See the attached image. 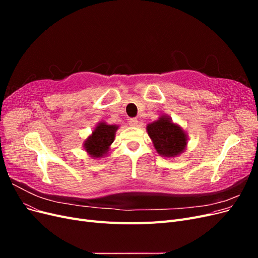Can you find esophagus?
<instances>
[{"label": "esophagus", "mask_w": 258, "mask_h": 258, "mask_svg": "<svg viewBox=\"0 0 258 258\" xmlns=\"http://www.w3.org/2000/svg\"><path fill=\"white\" fill-rule=\"evenodd\" d=\"M128 123H129V126H131V127H137L139 121H138L137 118H131V119H129Z\"/></svg>", "instance_id": "34e87169"}]
</instances>
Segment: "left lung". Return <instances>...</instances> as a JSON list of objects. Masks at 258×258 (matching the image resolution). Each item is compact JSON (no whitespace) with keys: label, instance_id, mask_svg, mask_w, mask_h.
Wrapping results in <instances>:
<instances>
[{"label":"left lung","instance_id":"left-lung-1","mask_svg":"<svg viewBox=\"0 0 258 258\" xmlns=\"http://www.w3.org/2000/svg\"><path fill=\"white\" fill-rule=\"evenodd\" d=\"M146 131L156 152L162 157H177L186 150L187 132L167 115H161L157 120L148 123Z\"/></svg>","mask_w":258,"mask_h":258}]
</instances>
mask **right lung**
I'll return each mask as SVG.
<instances>
[{"label":"right lung","mask_w":258,"mask_h":258,"mask_svg":"<svg viewBox=\"0 0 258 258\" xmlns=\"http://www.w3.org/2000/svg\"><path fill=\"white\" fill-rule=\"evenodd\" d=\"M118 128L119 126L117 124H108L105 121L98 122L91 135L83 143L85 152L95 159L106 157L111 151V145L114 142Z\"/></svg>","instance_id":"obj_1"}]
</instances>
